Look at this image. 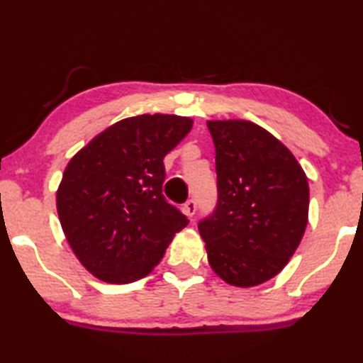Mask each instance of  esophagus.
I'll return each instance as SVG.
<instances>
[{
	"label": "esophagus",
	"instance_id": "1",
	"mask_svg": "<svg viewBox=\"0 0 363 363\" xmlns=\"http://www.w3.org/2000/svg\"><path fill=\"white\" fill-rule=\"evenodd\" d=\"M196 211H197V202L194 201V199H189V201L184 203V213H186L187 217H194Z\"/></svg>",
	"mask_w": 363,
	"mask_h": 363
}]
</instances>
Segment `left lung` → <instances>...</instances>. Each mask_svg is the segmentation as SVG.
<instances>
[{"instance_id": "obj_1", "label": "left lung", "mask_w": 363, "mask_h": 363, "mask_svg": "<svg viewBox=\"0 0 363 363\" xmlns=\"http://www.w3.org/2000/svg\"><path fill=\"white\" fill-rule=\"evenodd\" d=\"M216 146L217 206L199 222L207 258L223 281L262 284L281 272L301 243L309 184L288 147L245 120L207 121Z\"/></svg>"}]
</instances>
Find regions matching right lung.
I'll return each mask as SVG.
<instances>
[{
	"label": "right lung",
	"mask_w": 363,
	"mask_h": 363,
	"mask_svg": "<svg viewBox=\"0 0 363 363\" xmlns=\"http://www.w3.org/2000/svg\"><path fill=\"white\" fill-rule=\"evenodd\" d=\"M191 128L186 116H131L101 131L65 167L60 225L75 257L101 281L145 278L189 223L162 196V160Z\"/></svg>",
	"instance_id": "add662e5"
}]
</instances>
